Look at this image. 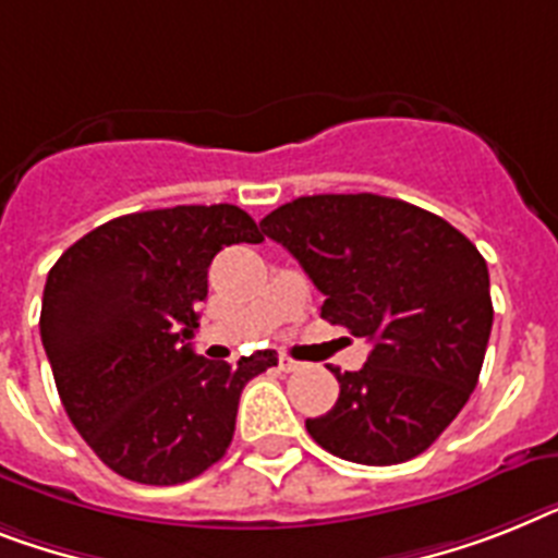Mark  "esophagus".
<instances>
[{"instance_id": "esophagus-1", "label": "esophagus", "mask_w": 558, "mask_h": 558, "mask_svg": "<svg viewBox=\"0 0 558 558\" xmlns=\"http://www.w3.org/2000/svg\"><path fill=\"white\" fill-rule=\"evenodd\" d=\"M299 362L296 359H290V356H279V371H284V373H293V371H299Z\"/></svg>"}]
</instances>
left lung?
<instances>
[{"label":"left lung","instance_id":"left-lung-1","mask_svg":"<svg viewBox=\"0 0 558 558\" xmlns=\"http://www.w3.org/2000/svg\"><path fill=\"white\" fill-rule=\"evenodd\" d=\"M259 225L325 293L322 319L373 344L362 371L330 367L339 399L305 422L313 441L376 468L425 453L471 399L494 328L476 245L376 193L299 196Z\"/></svg>","mask_w":558,"mask_h":558}]
</instances>
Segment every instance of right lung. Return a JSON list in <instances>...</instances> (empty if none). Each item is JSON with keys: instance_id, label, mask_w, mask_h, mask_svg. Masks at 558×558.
I'll return each instance as SVG.
<instances>
[{"instance_id": "obj_1", "label": "right lung", "mask_w": 558, "mask_h": 558, "mask_svg": "<svg viewBox=\"0 0 558 558\" xmlns=\"http://www.w3.org/2000/svg\"><path fill=\"white\" fill-rule=\"evenodd\" d=\"M262 242L236 205H177L99 225L50 268L41 344L73 427L119 476L182 485L228 450L242 388L276 365L193 353L207 268L222 247Z\"/></svg>"}]
</instances>
